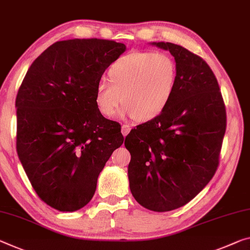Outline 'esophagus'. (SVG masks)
Returning <instances> with one entry per match:
<instances>
[{
  "label": "esophagus",
  "mask_w": 250,
  "mask_h": 250,
  "mask_svg": "<svg viewBox=\"0 0 250 250\" xmlns=\"http://www.w3.org/2000/svg\"><path fill=\"white\" fill-rule=\"evenodd\" d=\"M130 130H131V128H130V126L126 125H124L121 126V132H122V134H124L125 137L130 132Z\"/></svg>",
  "instance_id": "obj_1"
}]
</instances>
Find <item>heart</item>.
Listing matches in <instances>:
<instances>
[{"instance_id": "b5f03b06", "label": "heart", "mask_w": 250, "mask_h": 250, "mask_svg": "<svg viewBox=\"0 0 250 250\" xmlns=\"http://www.w3.org/2000/svg\"><path fill=\"white\" fill-rule=\"evenodd\" d=\"M109 84L100 82L93 100L100 114L114 117L122 102V116L148 122L167 109L175 93L177 65L164 52H131L119 58L106 72Z\"/></svg>"}]
</instances>
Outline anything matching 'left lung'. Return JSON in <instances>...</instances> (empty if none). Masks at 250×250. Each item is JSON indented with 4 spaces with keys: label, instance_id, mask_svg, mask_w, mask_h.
I'll list each match as a JSON object with an SVG mask.
<instances>
[{
    "label": "left lung",
    "instance_id": "8db88e82",
    "mask_svg": "<svg viewBox=\"0 0 250 250\" xmlns=\"http://www.w3.org/2000/svg\"><path fill=\"white\" fill-rule=\"evenodd\" d=\"M177 65L175 93L159 117L131 130L128 177L142 207L165 212L193 199L215 175L226 131V110L215 74L198 55L170 42Z\"/></svg>",
    "mask_w": 250,
    "mask_h": 250
}]
</instances>
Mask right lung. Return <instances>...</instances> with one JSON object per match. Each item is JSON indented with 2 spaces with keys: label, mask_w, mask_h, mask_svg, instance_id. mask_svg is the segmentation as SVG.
<instances>
[{
  "label": "right lung",
  "mask_w": 250,
  "mask_h": 250,
  "mask_svg": "<svg viewBox=\"0 0 250 250\" xmlns=\"http://www.w3.org/2000/svg\"><path fill=\"white\" fill-rule=\"evenodd\" d=\"M125 49L100 39L55 42L35 59L20 86L19 159L38 196L57 210L84 207L105 162L124 144L120 125L100 114L93 93Z\"/></svg>",
  "instance_id": "obj_1"
}]
</instances>
